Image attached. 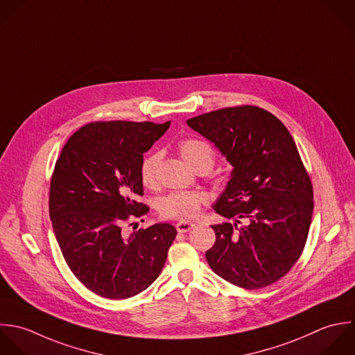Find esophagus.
Returning a JSON list of instances; mask_svg holds the SVG:
<instances>
[{"mask_svg": "<svg viewBox=\"0 0 355 355\" xmlns=\"http://www.w3.org/2000/svg\"><path fill=\"white\" fill-rule=\"evenodd\" d=\"M193 227H195V224L187 223V221H180V223H177V225H175V228H177L178 232H188V231H191Z\"/></svg>", "mask_w": 355, "mask_h": 355, "instance_id": "obj_1", "label": "esophagus"}]
</instances>
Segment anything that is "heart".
Segmentation results:
<instances>
[{
    "label": "heart",
    "mask_w": 355,
    "mask_h": 355,
    "mask_svg": "<svg viewBox=\"0 0 355 355\" xmlns=\"http://www.w3.org/2000/svg\"><path fill=\"white\" fill-rule=\"evenodd\" d=\"M178 152L184 160L195 170H210L216 160L214 148L200 138H185L178 144ZM159 153H146L139 163V181L148 189L157 187V166ZM209 195L203 191H180L163 196L157 203V213L166 220L189 221L195 218L203 206L209 203Z\"/></svg>",
    "instance_id": "obj_1"
}]
</instances>
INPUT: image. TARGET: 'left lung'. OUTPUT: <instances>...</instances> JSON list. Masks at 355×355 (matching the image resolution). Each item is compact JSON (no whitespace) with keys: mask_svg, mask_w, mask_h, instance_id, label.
Masks as SVG:
<instances>
[{"mask_svg":"<svg viewBox=\"0 0 355 355\" xmlns=\"http://www.w3.org/2000/svg\"><path fill=\"white\" fill-rule=\"evenodd\" d=\"M187 123L234 166L214 206L234 223L211 225L210 268L246 291L275 284L300 259L314 210L313 182L293 137L278 117L253 105L211 110Z\"/></svg>","mask_w":355,"mask_h":355,"instance_id":"left-lung-1","label":"left lung"}]
</instances>
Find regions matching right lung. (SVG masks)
<instances>
[{
    "mask_svg": "<svg viewBox=\"0 0 355 355\" xmlns=\"http://www.w3.org/2000/svg\"><path fill=\"white\" fill-rule=\"evenodd\" d=\"M170 121H92L64 144L52 173L49 217L66 264L95 295L132 297L160 275L177 236L155 224L127 236L124 227L148 214L139 163ZM144 221V220H141Z\"/></svg>",
    "mask_w": 355,
    "mask_h": 355,
    "instance_id": "add662e5",
    "label": "right lung"
}]
</instances>
